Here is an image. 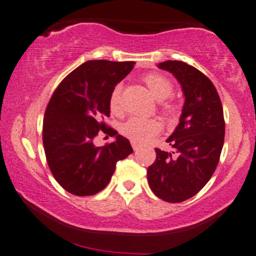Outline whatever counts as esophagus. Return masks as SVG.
<instances>
[{"label":"esophagus","instance_id":"1","mask_svg":"<svg viewBox=\"0 0 256 256\" xmlns=\"http://www.w3.org/2000/svg\"><path fill=\"white\" fill-rule=\"evenodd\" d=\"M132 149H134V151H137V150H138V146H137L136 143L132 142Z\"/></svg>","mask_w":256,"mask_h":256}]
</instances>
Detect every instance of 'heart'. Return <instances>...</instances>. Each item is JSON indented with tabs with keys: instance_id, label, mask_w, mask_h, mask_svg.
<instances>
[{
	"instance_id": "obj_1",
	"label": "heart",
	"mask_w": 256,
	"mask_h": 256,
	"mask_svg": "<svg viewBox=\"0 0 256 256\" xmlns=\"http://www.w3.org/2000/svg\"><path fill=\"white\" fill-rule=\"evenodd\" d=\"M144 83L149 88L151 94L158 102L165 100L171 97L174 88L173 84L166 77L159 74H150L144 77ZM160 108L162 113L168 116H176V110L171 102H162ZM110 110L113 114H120L122 112L121 102V85L118 84L114 86L110 97ZM162 130V124L156 119H140L132 118L126 121L121 127L122 135L127 137L132 142L142 144L150 140L152 137L158 135Z\"/></svg>"
}]
</instances>
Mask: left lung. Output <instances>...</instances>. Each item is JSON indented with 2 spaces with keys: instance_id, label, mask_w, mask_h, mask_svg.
<instances>
[{
  "instance_id": "8db88e82",
  "label": "left lung",
  "mask_w": 256,
  "mask_h": 256,
  "mask_svg": "<svg viewBox=\"0 0 256 256\" xmlns=\"http://www.w3.org/2000/svg\"><path fill=\"white\" fill-rule=\"evenodd\" d=\"M168 70L182 88L184 104L180 122L166 140L172 152L156 150L148 168V182L156 196L166 202L186 201L202 190L212 176L224 144L223 106L212 82L182 61H165Z\"/></svg>"
}]
</instances>
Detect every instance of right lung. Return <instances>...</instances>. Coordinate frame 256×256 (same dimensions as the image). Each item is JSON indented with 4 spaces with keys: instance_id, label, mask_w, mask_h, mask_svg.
<instances>
[{
    "instance_id": "add662e5",
    "label": "right lung",
    "mask_w": 256,
    "mask_h": 256,
    "mask_svg": "<svg viewBox=\"0 0 256 256\" xmlns=\"http://www.w3.org/2000/svg\"><path fill=\"white\" fill-rule=\"evenodd\" d=\"M135 62L86 61L72 70L54 91L42 124L46 159L55 180L70 194L90 196L108 184L116 165L132 152L126 137L105 124L110 97ZM102 131L116 140L96 147L93 138Z\"/></svg>"
}]
</instances>
